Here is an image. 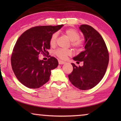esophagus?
<instances>
[{"label": "esophagus", "mask_w": 121, "mask_h": 121, "mask_svg": "<svg viewBox=\"0 0 121 121\" xmlns=\"http://www.w3.org/2000/svg\"><path fill=\"white\" fill-rule=\"evenodd\" d=\"M58 63H59V64H64L65 63V62H64V61H62L60 60H58Z\"/></svg>", "instance_id": "obj_1"}]
</instances>
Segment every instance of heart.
Returning a JSON list of instances; mask_svg holds the SVG:
<instances>
[{"mask_svg": "<svg viewBox=\"0 0 121 121\" xmlns=\"http://www.w3.org/2000/svg\"><path fill=\"white\" fill-rule=\"evenodd\" d=\"M65 35L68 39L71 41V45L72 47L75 48L77 50H80L82 47L83 42L80 39V34L78 31L73 29H69L65 31ZM57 36V33H54L51 36L49 39V44L51 47H54L56 45ZM54 54L59 58L65 59L67 57L72 55V51L70 49H58L55 51Z\"/></svg>", "mask_w": 121, "mask_h": 121, "instance_id": "1", "label": "heart"}]
</instances>
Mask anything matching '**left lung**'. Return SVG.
<instances>
[{"instance_id": "left-lung-1", "label": "left lung", "mask_w": 121, "mask_h": 121, "mask_svg": "<svg viewBox=\"0 0 121 121\" xmlns=\"http://www.w3.org/2000/svg\"><path fill=\"white\" fill-rule=\"evenodd\" d=\"M79 29L85 38V49L73 59L77 62H83V65L77 67L72 63L73 70L68 78L74 86L85 90L95 87L103 78L109 54L103 38L95 29L88 25H82Z\"/></svg>"}]
</instances>
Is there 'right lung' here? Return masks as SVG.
<instances>
[{
    "mask_svg": "<svg viewBox=\"0 0 121 121\" xmlns=\"http://www.w3.org/2000/svg\"><path fill=\"white\" fill-rule=\"evenodd\" d=\"M63 25L39 26L29 29L16 41L11 57V67L18 80L30 89L39 88L49 80L52 69L58 65L57 59L49 55L51 36ZM47 55L46 61L39 60V54Z\"/></svg>",
    "mask_w": 121,
    "mask_h": 121,
    "instance_id": "obj_1",
    "label": "right lung"
}]
</instances>
